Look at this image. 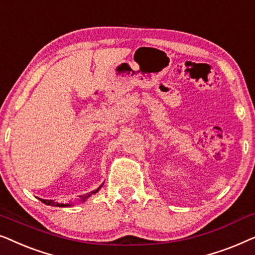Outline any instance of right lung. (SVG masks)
<instances>
[{"label": "right lung", "instance_id": "obj_1", "mask_svg": "<svg viewBox=\"0 0 255 255\" xmlns=\"http://www.w3.org/2000/svg\"><path fill=\"white\" fill-rule=\"evenodd\" d=\"M103 183L101 184V186L97 188V189L90 191V193H88L87 195H83V196H81V202H85L87 198H88L89 196H92L93 194H96L97 191H99L101 188H102ZM39 200L43 202V203H45L46 205H52V207H60V208H66V207H72L73 203H67V204H64V203H58V202H54L53 200H43V198H39Z\"/></svg>", "mask_w": 255, "mask_h": 255}]
</instances>
